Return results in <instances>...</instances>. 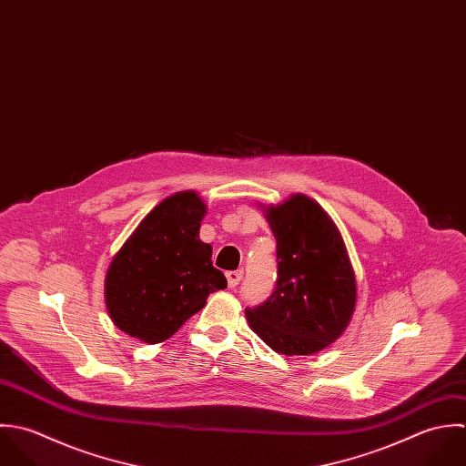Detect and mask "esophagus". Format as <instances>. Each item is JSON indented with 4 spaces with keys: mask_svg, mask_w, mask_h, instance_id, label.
Returning a JSON list of instances; mask_svg holds the SVG:
<instances>
[{
    "mask_svg": "<svg viewBox=\"0 0 466 466\" xmlns=\"http://www.w3.org/2000/svg\"><path fill=\"white\" fill-rule=\"evenodd\" d=\"M242 277H244V271H242V269L226 273V279H228V286H229V288H235V286H238V282L242 280Z\"/></svg>",
    "mask_w": 466,
    "mask_h": 466,
    "instance_id": "obj_1",
    "label": "esophagus"
}]
</instances>
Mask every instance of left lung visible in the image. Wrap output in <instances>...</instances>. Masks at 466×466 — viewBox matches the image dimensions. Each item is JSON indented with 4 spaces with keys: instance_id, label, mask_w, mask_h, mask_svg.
<instances>
[{
    "instance_id": "obj_1",
    "label": "left lung",
    "mask_w": 466,
    "mask_h": 466,
    "mask_svg": "<svg viewBox=\"0 0 466 466\" xmlns=\"http://www.w3.org/2000/svg\"><path fill=\"white\" fill-rule=\"evenodd\" d=\"M277 238L273 295L246 318L275 352L309 356L347 329L356 308V277L339 229L308 195L264 206Z\"/></svg>"
}]
</instances>
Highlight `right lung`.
I'll use <instances>...</instances> for the list:
<instances>
[{"label":"right lung","instance_id":"obj_1","mask_svg":"<svg viewBox=\"0 0 466 466\" xmlns=\"http://www.w3.org/2000/svg\"><path fill=\"white\" fill-rule=\"evenodd\" d=\"M208 208L187 189L166 197L114 255L105 300L112 321L132 338L160 343L228 286L198 238Z\"/></svg>","mask_w":466,"mask_h":466}]
</instances>
